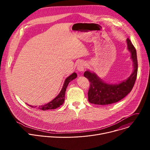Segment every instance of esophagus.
<instances>
[{"instance_id": "esophagus-1", "label": "esophagus", "mask_w": 150, "mask_h": 150, "mask_svg": "<svg viewBox=\"0 0 150 150\" xmlns=\"http://www.w3.org/2000/svg\"><path fill=\"white\" fill-rule=\"evenodd\" d=\"M85 68V63L83 62H81L78 63V65L77 66V69L79 72H82L84 70Z\"/></svg>"}]
</instances>
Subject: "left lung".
Here are the masks:
<instances>
[{"label": "left lung", "instance_id": "8db88e82", "mask_svg": "<svg viewBox=\"0 0 150 150\" xmlns=\"http://www.w3.org/2000/svg\"><path fill=\"white\" fill-rule=\"evenodd\" d=\"M127 49L131 53L134 71L129 78L119 83L110 84L104 82L95 73L85 71L83 75L88 79L90 87L88 92L90 103L98 105H107L121 100L133 88L138 72L137 51L129 38L126 40Z\"/></svg>", "mask_w": 150, "mask_h": 150}]
</instances>
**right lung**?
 Returning <instances> with one entry per match:
<instances>
[{
  "label": "right lung",
  "mask_w": 150,
  "mask_h": 150,
  "mask_svg": "<svg viewBox=\"0 0 150 150\" xmlns=\"http://www.w3.org/2000/svg\"><path fill=\"white\" fill-rule=\"evenodd\" d=\"M77 76V74L75 72H74L72 74H71L70 76H69L67 78H66L65 82H64L63 86L59 93V94L56 97H55L53 100H52L50 102H49L47 104H46L45 105H41L39 106H34V108H37V109L42 110H51V109H55L59 107H60L65 101V91L67 90V88L68 85L72 80L76 78ZM29 106L33 108V105H30V104H27ZM36 108V109H37Z\"/></svg>",
  "instance_id": "right-lung-1"
}]
</instances>
